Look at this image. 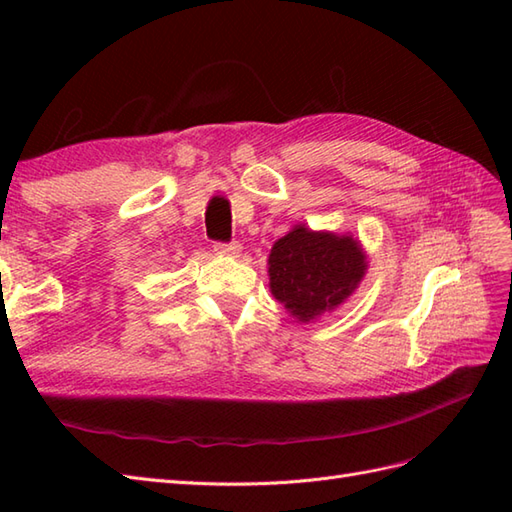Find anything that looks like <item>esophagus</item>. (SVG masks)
Here are the masks:
<instances>
[{
    "label": "esophagus",
    "instance_id": "1",
    "mask_svg": "<svg viewBox=\"0 0 512 512\" xmlns=\"http://www.w3.org/2000/svg\"><path fill=\"white\" fill-rule=\"evenodd\" d=\"M213 250L217 255H222V257H237L239 255V244L237 242H231V244H222V242H217V244H213Z\"/></svg>",
    "mask_w": 512,
    "mask_h": 512
}]
</instances>
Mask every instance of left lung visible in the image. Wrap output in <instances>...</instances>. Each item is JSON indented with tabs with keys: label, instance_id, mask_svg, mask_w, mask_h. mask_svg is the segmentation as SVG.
<instances>
[{
	"label": "left lung",
	"instance_id": "1",
	"mask_svg": "<svg viewBox=\"0 0 512 512\" xmlns=\"http://www.w3.org/2000/svg\"><path fill=\"white\" fill-rule=\"evenodd\" d=\"M367 273L363 244L350 233L295 224L268 255L270 292L292 319L312 323L354 295Z\"/></svg>",
	"mask_w": 512,
	"mask_h": 512
}]
</instances>
